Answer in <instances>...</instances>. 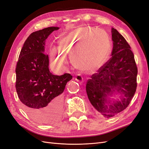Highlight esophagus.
<instances>
[{
	"label": "esophagus",
	"mask_w": 149,
	"mask_h": 149,
	"mask_svg": "<svg viewBox=\"0 0 149 149\" xmlns=\"http://www.w3.org/2000/svg\"><path fill=\"white\" fill-rule=\"evenodd\" d=\"M75 80L77 81L78 82L81 83L83 81V78L79 74H76V76H75Z\"/></svg>",
	"instance_id": "obj_1"
}]
</instances>
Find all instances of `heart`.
Instances as JSON below:
<instances>
[{
    "label": "heart",
    "mask_w": 149,
    "mask_h": 149,
    "mask_svg": "<svg viewBox=\"0 0 149 149\" xmlns=\"http://www.w3.org/2000/svg\"><path fill=\"white\" fill-rule=\"evenodd\" d=\"M85 34L94 40L86 48L73 53L71 61L73 65L84 72L91 73L104 63L109 58L111 43L109 36L106 31L93 27H83L76 29L66 34L59 42V49L53 47L49 55L56 65L62 66L66 63V57L70 56L77 48L81 37Z\"/></svg>",
    "instance_id": "1"
}]
</instances>
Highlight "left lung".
<instances>
[{"instance_id":"obj_1","label":"left lung","mask_w":149,"mask_h":149,"mask_svg":"<svg viewBox=\"0 0 149 149\" xmlns=\"http://www.w3.org/2000/svg\"><path fill=\"white\" fill-rule=\"evenodd\" d=\"M112 57L91 76L86 86L87 95L93 107L109 118L126 109L137 89V67L129 43L123 35L112 29ZM118 91L124 96L111 104L107 97Z\"/></svg>"}]
</instances>
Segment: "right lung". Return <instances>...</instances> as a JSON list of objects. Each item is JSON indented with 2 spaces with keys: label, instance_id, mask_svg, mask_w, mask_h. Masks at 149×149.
<instances>
[{
  "label": "right lung",
  "instance_id": "add662e5",
  "mask_svg": "<svg viewBox=\"0 0 149 149\" xmlns=\"http://www.w3.org/2000/svg\"><path fill=\"white\" fill-rule=\"evenodd\" d=\"M51 26L31 33L22 47L17 63L15 88L24 111L39 123H47L61 109V93L73 78L70 74H53L45 42L53 31Z\"/></svg>",
  "mask_w": 149,
  "mask_h": 149
}]
</instances>
